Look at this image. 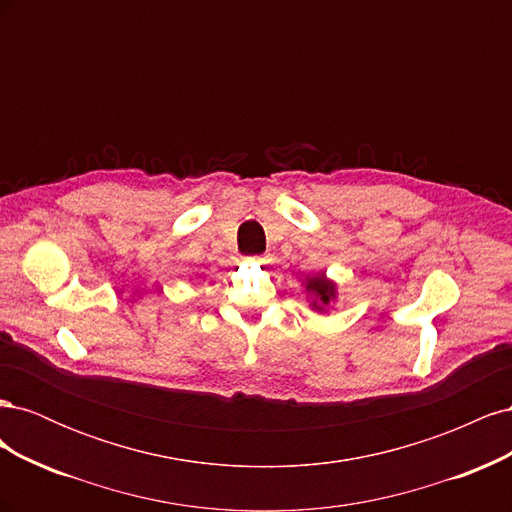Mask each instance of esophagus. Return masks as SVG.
<instances>
[{
    "instance_id": "obj_1",
    "label": "esophagus",
    "mask_w": 512,
    "mask_h": 512,
    "mask_svg": "<svg viewBox=\"0 0 512 512\" xmlns=\"http://www.w3.org/2000/svg\"><path fill=\"white\" fill-rule=\"evenodd\" d=\"M252 262H256V265H265V262H267V258L265 256H254V258H250Z\"/></svg>"
}]
</instances>
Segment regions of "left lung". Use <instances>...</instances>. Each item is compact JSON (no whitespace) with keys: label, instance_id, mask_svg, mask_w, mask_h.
I'll return each mask as SVG.
<instances>
[{"label":"left lung","instance_id":"8db88e82","mask_svg":"<svg viewBox=\"0 0 512 512\" xmlns=\"http://www.w3.org/2000/svg\"><path fill=\"white\" fill-rule=\"evenodd\" d=\"M305 290L312 294V307L316 312H324L337 297V286L324 273L307 277Z\"/></svg>","mask_w":512,"mask_h":512}]
</instances>
